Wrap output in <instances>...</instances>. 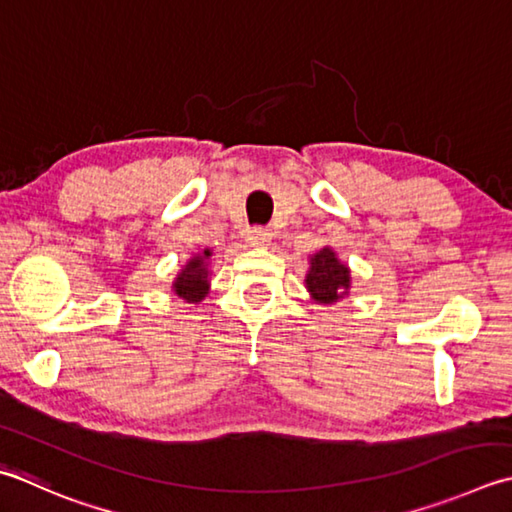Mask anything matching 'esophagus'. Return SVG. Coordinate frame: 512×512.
<instances>
[{
	"label": "esophagus",
	"mask_w": 512,
	"mask_h": 512,
	"mask_svg": "<svg viewBox=\"0 0 512 512\" xmlns=\"http://www.w3.org/2000/svg\"><path fill=\"white\" fill-rule=\"evenodd\" d=\"M270 239H273V233H270V230H266V228H250L248 235H246V242L250 246H255V248L270 246Z\"/></svg>",
	"instance_id": "1"
}]
</instances>
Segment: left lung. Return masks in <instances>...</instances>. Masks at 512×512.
<instances>
[{
  "mask_svg": "<svg viewBox=\"0 0 512 512\" xmlns=\"http://www.w3.org/2000/svg\"><path fill=\"white\" fill-rule=\"evenodd\" d=\"M306 288L310 299L317 304L330 306L348 295L350 290V268L342 264L335 250L324 246L310 257V268L306 273Z\"/></svg>",
  "mask_w": 512,
  "mask_h": 512,
  "instance_id": "1",
  "label": "left lung"
}]
</instances>
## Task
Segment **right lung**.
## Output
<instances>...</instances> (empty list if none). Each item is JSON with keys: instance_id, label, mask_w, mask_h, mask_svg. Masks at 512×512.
I'll return each mask as SVG.
<instances>
[{"instance_id": "obj_1", "label": "right lung", "mask_w": 512, "mask_h": 512, "mask_svg": "<svg viewBox=\"0 0 512 512\" xmlns=\"http://www.w3.org/2000/svg\"><path fill=\"white\" fill-rule=\"evenodd\" d=\"M208 259L210 250L206 248L204 253L193 255L182 268V273L175 277L173 290L175 293L186 299L188 304H197L208 295Z\"/></svg>"}]
</instances>
